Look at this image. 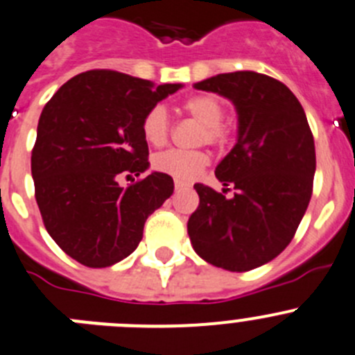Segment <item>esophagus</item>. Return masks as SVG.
<instances>
[{
	"mask_svg": "<svg viewBox=\"0 0 355 355\" xmlns=\"http://www.w3.org/2000/svg\"><path fill=\"white\" fill-rule=\"evenodd\" d=\"M174 187H175V190H184V188H190V183H187V181H181V180H175Z\"/></svg>",
	"mask_w": 355,
	"mask_h": 355,
	"instance_id": "1",
	"label": "esophagus"
}]
</instances>
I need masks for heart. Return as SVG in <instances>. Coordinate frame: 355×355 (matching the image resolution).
Instances as JSON below:
<instances>
[{"label":"heart","mask_w":355,"mask_h":355,"mask_svg":"<svg viewBox=\"0 0 355 355\" xmlns=\"http://www.w3.org/2000/svg\"><path fill=\"white\" fill-rule=\"evenodd\" d=\"M181 110L202 125L197 143L225 148L232 139V129L223 121L226 113L225 103L214 94H197L183 101ZM141 132L151 146H162L171 134V120L164 106H153L141 121ZM211 162L204 150H167L153 157V167L158 172L172 175L175 180H193Z\"/></svg>","instance_id":"1"}]
</instances>
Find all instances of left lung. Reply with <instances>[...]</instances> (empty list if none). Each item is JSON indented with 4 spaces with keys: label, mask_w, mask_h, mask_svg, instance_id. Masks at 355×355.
I'll use <instances>...</instances> for the list:
<instances>
[{
    "label": "left lung",
    "mask_w": 355,
    "mask_h": 355,
    "mask_svg": "<svg viewBox=\"0 0 355 355\" xmlns=\"http://www.w3.org/2000/svg\"><path fill=\"white\" fill-rule=\"evenodd\" d=\"M235 104L239 139L216 167L234 189L226 199L197 183L198 207L188 219L195 252L211 265L248 272L272 261L295 237L309 207L315 174V146L305 111L282 82L235 71L195 83Z\"/></svg>",
    "instance_id": "1"
}]
</instances>
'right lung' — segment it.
Here are the masks:
<instances>
[{
    "instance_id": "right-lung-1",
    "label": "right lung",
    "mask_w": 355,
    "mask_h": 355,
    "mask_svg": "<svg viewBox=\"0 0 355 355\" xmlns=\"http://www.w3.org/2000/svg\"><path fill=\"white\" fill-rule=\"evenodd\" d=\"M180 83L155 85L111 69L67 80L45 104L31 153L35 197L55 244L82 265L104 268L139 245L148 216L174 191L164 172L118 184L148 168L141 121Z\"/></svg>"
}]
</instances>
